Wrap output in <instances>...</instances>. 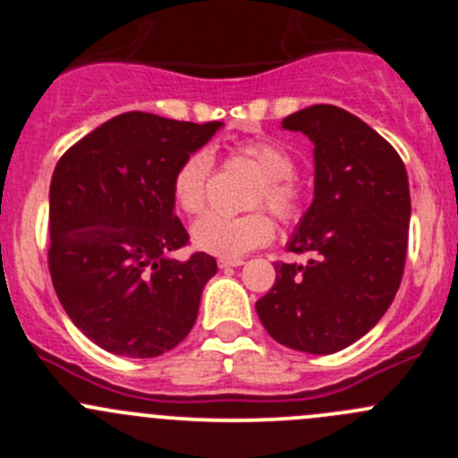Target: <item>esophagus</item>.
I'll list each match as a JSON object with an SVG mask.
<instances>
[{
    "label": "esophagus",
    "mask_w": 458,
    "mask_h": 458,
    "mask_svg": "<svg viewBox=\"0 0 458 458\" xmlns=\"http://www.w3.org/2000/svg\"><path fill=\"white\" fill-rule=\"evenodd\" d=\"M242 263H245V260H242V259H220V260H217V267H222V269H226V267H241Z\"/></svg>",
    "instance_id": "esophagus-1"
}]
</instances>
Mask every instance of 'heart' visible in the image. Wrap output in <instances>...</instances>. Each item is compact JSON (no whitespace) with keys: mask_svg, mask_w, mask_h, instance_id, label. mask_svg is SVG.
<instances>
[{"mask_svg":"<svg viewBox=\"0 0 458 458\" xmlns=\"http://www.w3.org/2000/svg\"><path fill=\"white\" fill-rule=\"evenodd\" d=\"M238 152L263 173V182L254 195L256 207L265 204L283 222L297 220L303 208L301 186L292 177L297 173V157L285 146L269 139L242 143L238 146ZM211 166L213 159L208 150H193L180 161V166L171 177V195L177 208L195 216L207 207ZM274 232H276V225L272 216L259 208L242 216L207 213L195 222L191 236H193V245L207 254L238 259V256L250 254L251 250L267 245L274 238Z\"/></svg>","mask_w":458,"mask_h":458,"instance_id":"heart-1","label":"heart"}]
</instances>
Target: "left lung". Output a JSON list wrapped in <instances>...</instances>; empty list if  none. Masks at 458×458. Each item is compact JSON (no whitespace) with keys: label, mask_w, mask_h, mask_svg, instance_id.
Returning <instances> with one entry per match:
<instances>
[{"label":"left lung","mask_w":458,"mask_h":458,"mask_svg":"<svg viewBox=\"0 0 458 458\" xmlns=\"http://www.w3.org/2000/svg\"><path fill=\"white\" fill-rule=\"evenodd\" d=\"M283 128L315 143V199L287 242L306 265L276 263L256 312L278 344L312 355L351 346L382 319L407 259L409 180L398 152L362 119L312 106Z\"/></svg>","instance_id":"1"}]
</instances>
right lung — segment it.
Instances as JSON below:
<instances>
[{
    "label": "right lung",
    "instance_id": "right-lung-1",
    "mask_svg": "<svg viewBox=\"0 0 458 458\" xmlns=\"http://www.w3.org/2000/svg\"><path fill=\"white\" fill-rule=\"evenodd\" d=\"M150 112H125L73 143L49 189V272L78 330L107 352L157 357L193 328L217 272L175 216L171 177L220 130Z\"/></svg>",
    "mask_w": 458,
    "mask_h": 458
}]
</instances>
